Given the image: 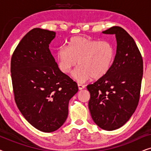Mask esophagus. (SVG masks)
Wrapping results in <instances>:
<instances>
[{"label":"esophagus","mask_w":151,"mask_h":151,"mask_svg":"<svg viewBox=\"0 0 151 151\" xmlns=\"http://www.w3.org/2000/svg\"><path fill=\"white\" fill-rule=\"evenodd\" d=\"M78 88H79V90H82V89H83V88H85V86L82 85V84H78Z\"/></svg>","instance_id":"34e87169"}]
</instances>
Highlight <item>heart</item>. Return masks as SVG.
Returning a JSON list of instances; mask_svg holds the SVG:
<instances>
[{"label":"heart","mask_w":151,"mask_h":151,"mask_svg":"<svg viewBox=\"0 0 151 151\" xmlns=\"http://www.w3.org/2000/svg\"><path fill=\"white\" fill-rule=\"evenodd\" d=\"M113 58L114 48L110 42L86 36L71 38L67 48H60L56 53L58 66L64 73H71L78 63L80 67L73 76L80 82L104 77L111 69Z\"/></svg>","instance_id":"b5f03b06"}]
</instances>
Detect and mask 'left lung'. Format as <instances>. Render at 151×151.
Masks as SVG:
<instances>
[{
	"label": "left lung",
	"instance_id": "1",
	"mask_svg": "<svg viewBox=\"0 0 151 151\" xmlns=\"http://www.w3.org/2000/svg\"><path fill=\"white\" fill-rule=\"evenodd\" d=\"M115 34L117 49L111 69L104 77L86 86L93 120L106 131L124 124L135 112L139 100L143 60L133 38L120 27L102 32Z\"/></svg>",
	"mask_w": 151,
	"mask_h": 151
}]
</instances>
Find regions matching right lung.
Returning a JSON list of instances; mask_svg holds the SVG:
<instances>
[{
    "instance_id": "add662e5",
    "label": "right lung",
    "mask_w": 151,
    "mask_h": 151,
    "mask_svg": "<svg viewBox=\"0 0 151 151\" xmlns=\"http://www.w3.org/2000/svg\"><path fill=\"white\" fill-rule=\"evenodd\" d=\"M55 32L29 31L12 55L11 73L14 98L26 120L39 131L50 133L65 123L69 102L77 83L59 69L49 47Z\"/></svg>"
}]
</instances>
